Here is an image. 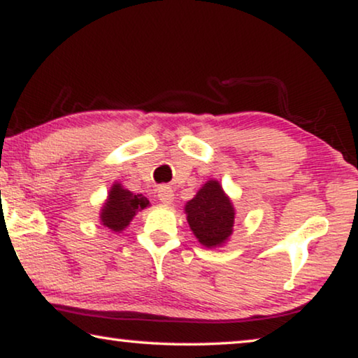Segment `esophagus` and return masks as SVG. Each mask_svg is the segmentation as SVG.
Masks as SVG:
<instances>
[{
	"label": "esophagus",
	"instance_id": "34e87169",
	"mask_svg": "<svg viewBox=\"0 0 358 358\" xmlns=\"http://www.w3.org/2000/svg\"><path fill=\"white\" fill-rule=\"evenodd\" d=\"M157 196H159V201L162 202V204H172L173 202V189L170 188V186H161L157 191Z\"/></svg>",
	"mask_w": 358,
	"mask_h": 358
}]
</instances>
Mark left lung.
Masks as SVG:
<instances>
[{
  "mask_svg": "<svg viewBox=\"0 0 358 358\" xmlns=\"http://www.w3.org/2000/svg\"><path fill=\"white\" fill-rule=\"evenodd\" d=\"M194 236L206 248L220 246L233 231L234 209L218 181L210 180L185 207Z\"/></svg>",
  "mask_w": 358,
  "mask_h": 358,
  "instance_id": "1",
  "label": "left lung"
}]
</instances>
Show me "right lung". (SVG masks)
<instances>
[{"mask_svg":"<svg viewBox=\"0 0 358 358\" xmlns=\"http://www.w3.org/2000/svg\"><path fill=\"white\" fill-rule=\"evenodd\" d=\"M148 206L149 201L145 196L133 194L131 191L124 189L119 183H115L112 186L103 212H101V222L112 231H122L136 215V212Z\"/></svg>","mask_w":358,"mask_h":358,"instance_id":"right-lung-1","label":"right lung"}]
</instances>
